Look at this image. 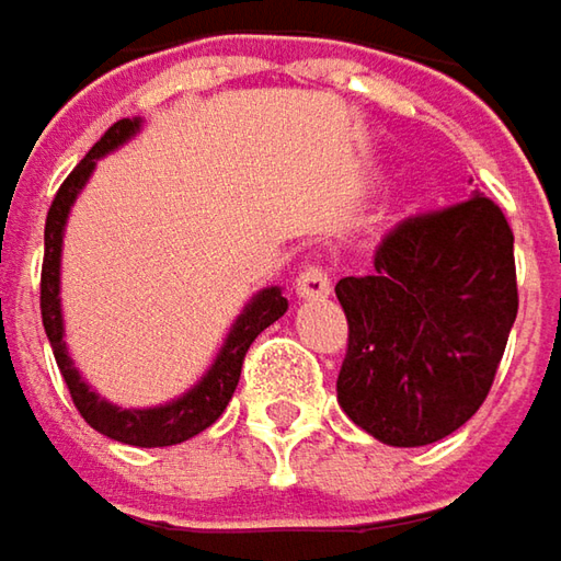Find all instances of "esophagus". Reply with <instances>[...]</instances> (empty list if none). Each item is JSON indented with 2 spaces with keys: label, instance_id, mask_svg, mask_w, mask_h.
<instances>
[{
  "label": "esophagus",
  "instance_id": "esophagus-1",
  "mask_svg": "<svg viewBox=\"0 0 561 561\" xmlns=\"http://www.w3.org/2000/svg\"><path fill=\"white\" fill-rule=\"evenodd\" d=\"M329 276L323 266H305L301 273H298V279H295V291H298V298H307V301H320V298H327L329 295Z\"/></svg>",
  "mask_w": 561,
  "mask_h": 561
}]
</instances>
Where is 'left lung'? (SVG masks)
Returning <instances> with one entry per match:
<instances>
[{"instance_id": "8db88e82", "label": "left lung", "mask_w": 561, "mask_h": 561, "mask_svg": "<svg viewBox=\"0 0 561 561\" xmlns=\"http://www.w3.org/2000/svg\"><path fill=\"white\" fill-rule=\"evenodd\" d=\"M348 320L339 404L386 446H430L468 424L490 396L518 317L515 234L471 194L389 229L370 276H345Z\"/></svg>"}]
</instances>
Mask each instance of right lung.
<instances>
[{
  "label": "right lung",
  "instance_id": "right-lung-1",
  "mask_svg": "<svg viewBox=\"0 0 561 561\" xmlns=\"http://www.w3.org/2000/svg\"><path fill=\"white\" fill-rule=\"evenodd\" d=\"M140 131V118H118L106 135L100 137L90 153H87L75 172L61 182L59 194L53 197V207L46 213V232H43V273H39V313H43V329L46 339L53 345L56 364H59L61 379L71 392V402L81 411L87 424L100 430L103 436L140 446V449H157V446H175L184 443L197 433H204L209 424L219 421V414L226 411V404L232 399L234 386L241 379L244 367V354L254 345V339L266 327H273L282 313L288 310V301L282 298V288L270 285L260 295L251 298V305L241 310V317L234 320L222 348L216 354L213 367L201 377L194 389H187L182 399L159 408H115L106 399H100L81 374L75 370L71 357L65 352V327H61V301H59V266H61V232L68 222V209L78 201L81 187L90 179L96 159L112 153L115 147H122L125 140Z\"/></svg>",
  "mask_w": 561,
  "mask_h": 561
}]
</instances>
